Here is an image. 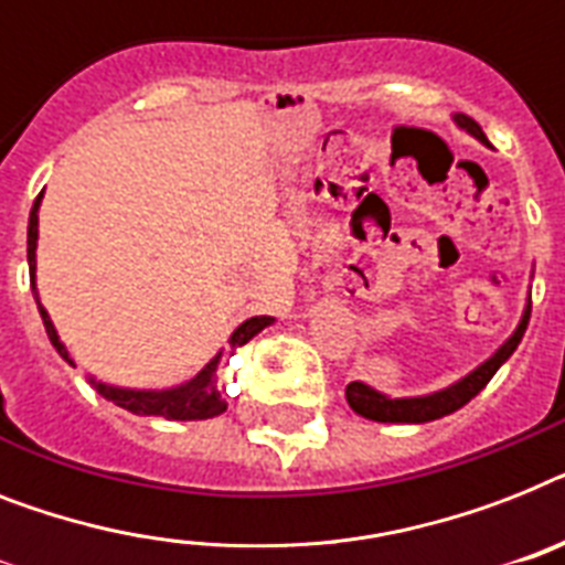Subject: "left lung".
Instances as JSON below:
<instances>
[{
	"label": "left lung",
	"mask_w": 565,
	"mask_h": 565,
	"mask_svg": "<svg viewBox=\"0 0 565 565\" xmlns=\"http://www.w3.org/2000/svg\"><path fill=\"white\" fill-rule=\"evenodd\" d=\"M456 121L458 127H465L470 136H476V139L488 145V136L481 132V127L473 121V118L458 113ZM529 319H531V305L525 307V316H522L520 328L513 330V337L508 339L505 345L499 348L497 354L490 356L488 362H481L473 374H467L465 380H458L456 386L444 388V392L426 394V397H386V394L374 392L371 386L354 380V383H348L345 388L348 406H351L356 415L369 417V420H380V424H426V420H438V417L444 415H452V412L461 409L465 403L473 401L476 394L488 386L490 377L497 374L499 365H502L513 351H516V345L522 342V333H525V328H529Z\"/></svg>",
	"instance_id": "left-lung-1"
}]
</instances>
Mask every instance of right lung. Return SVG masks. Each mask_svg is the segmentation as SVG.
<instances>
[{
  "instance_id": "1",
  "label": "right lung",
  "mask_w": 565,
  "mask_h": 565,
  "mask_svg": "<svg viewBox=\"0 0 565 565\" xmlns=\"http://www.w3.org/2000/svg\"><path fill=\"white\" fill-rule=\"evenodd\" d=\"M40 200L43 194L34 200V209H31V217H29V269H31V292L36 298V284H34V269H36V211H40ZM36 307H40V316H43V324H45V333L52 339V345L57 348V354L68 362V365H75L72 356H68L66 345L60 342L57 330H54L52 319L45 313V307L40 305V298H36ZM275 319L273 316H252L241 328L228 337V348H223L214 360L205 365L194 380H188L182 386L177 388H164V392H136V388H118V386H107V383H95L89 377V383L98 388L107 401H113L116 406L121 409L132 412V415H159V417H168V420H205V417H214V415H223L226 412L228 403L223 401V394L217 388V365L220 360L228 354V351H235V348L246 345L255 333L273 324Z\"/></svg>"
}]
</instances>
